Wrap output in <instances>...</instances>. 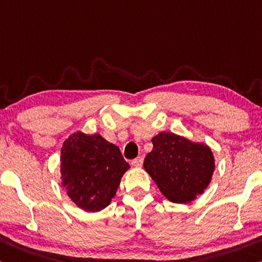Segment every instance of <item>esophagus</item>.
Returning <instances> with one entry per match:
<instances>
[{
  "instance_id": "1",
  "label": "esophagus",
  "mask_w": 262,
  "mask_h": 262,
  "mask_svg": "<svg viewBox=\"0 0 262 262\" xmlns=\"http://www.w3.org/2000/svg\"><path fill=\"white\" fill-rule=\"evenodd\" d=\"M143 164V159L142 157H136L135 160L132 161V165H134L136 168H141Z\"/></svg>"
}]
</instances>
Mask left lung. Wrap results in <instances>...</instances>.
<instances>
[{"mask_svg": "<svg viewBox=\"0 0 262 262\" xmlns=\"http://www.w3.org/2000/svg\"><path fill=\"white\" fill-rule=\"evenodd\" d=\"M151 142L154 147L143 167L165 198L186 204L204 192L215 169L213 152L207 144L169 132L159 133Z\"/></svg>", "mask_w": 262, "mask_h": 262, "instance_id": "obj_1", "label": "left lung"}]
</instances>
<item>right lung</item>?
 Here are the masks:
<instances>
[{
    "mask_svg": "<svg viewBox=\"0 0 262 262\" xmlns=\"http://www.w3.org/2000/svg\"><path fill=\"white\" fill-rule=\"evenodd\" d=\"M129 168L119 147L98 133H73L61 147V185L85 212H99L108 206Z\"/></svg>",
    "mask_w": 262,
    "mask_h": 262,
    "instance_id": "right-lung-1",
    "label": "right lung"
}]
</instances>
